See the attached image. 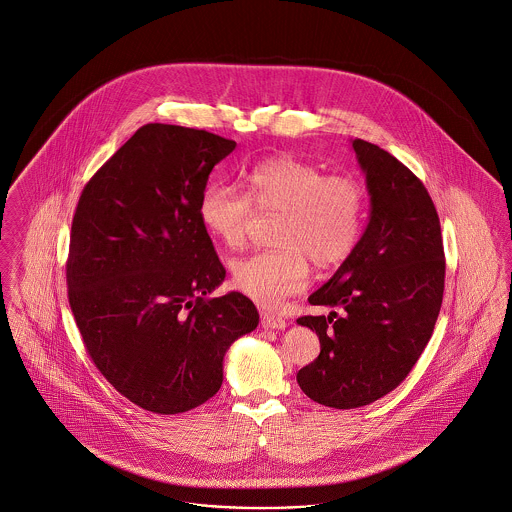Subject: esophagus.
Here are the masks:
<instances>
[{
  "mask_svg": "<svg viewBox=\"0 0 512 512\" xmlns=\"http://www.w3.org/2000/svg\"><path fill=\"white\" fill-rule=\"evenodd\" d=\"M261 324H263V328H270V330H284L288 326V322L284 318L278 317L274 313H267V311L261 313Z\"/></svg>",
  "mask_w": 512,
  "mask_h": 512,
  "instance_id": "obj_1",
  "label": "esophagus"
}]
</instances>
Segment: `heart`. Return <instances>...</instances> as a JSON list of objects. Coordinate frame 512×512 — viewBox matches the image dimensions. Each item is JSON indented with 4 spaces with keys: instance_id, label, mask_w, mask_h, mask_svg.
<instances>
[{
    "instance_id": "1",
    "label": "heart",
    "mask_w": 512,
    "mask_h": 512,
    "mask_svg": "<svg viewBox=\"0 0 512 512\" xmlns=\"http://www.w3.org/2000/svg\"><path fill=\"white\" fill-rule=\"evenodd\" d=\"M278 213L276 244L280 249L244 257L232 265V282L263 307H278L301 292L309 280V261L332 268L345 261L361 240L365 192L343 174L326 176L295 157H272L247 172V195L211 182L199 201L205 228L220 244H244L255 215Z\"/></svg>"
}]
</instances>
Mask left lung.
Listing matches in <instances>:
<instances>
[{"label": "left lung", "instance_id": "8db88e82", "mask_svg": "<svg viewBox=\"0 0 512 512\" xmlns=\"http://www.w3.org/2000/svg\"><path fill=\"white\" fill-rule=\"evenodd\" d=\"M370 195V215L353 253L309 297L341 317H301L317 332L320 355L297 372L307 397L357 409L395 390L432 338L445 255L434 201L424 184L382 147L353 140Z\"/></svg>", "mask_w": 512, "mask_h": 512}]
</instances>
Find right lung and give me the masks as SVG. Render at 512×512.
<instances>
[{
  "instance_id": "add662e5",
  "label": "right lung",
  "mask_w": 512,
  "mask_h": 512,
  "mask_svg": "<svg viewBox=\"0 0 512 512\" xmlns=\"http://www.w3.org/2000/svg\"><path fill=\"white\" fill-rule=\"evenodd\" d=\"M234 140L151 122L99 169L76 205L69 303L88 355L134 405L186 413L222 386L228 347L259 313L238 292L207 297L226 270L199 215Z\"/></svg>"
}]
</instances>
